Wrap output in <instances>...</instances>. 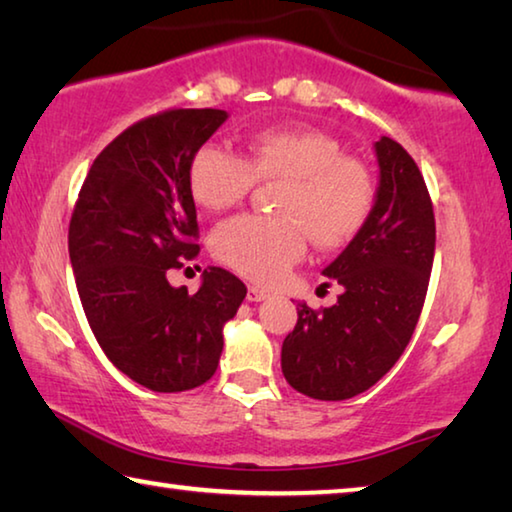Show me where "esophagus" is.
I'll return each instance as SVG.
<instances>
[{"label": "esophagus", "mask_w": 512, "mask_h": 512, "mask_svg": "<svg viewBox=\"0 0 512 512\" xmlns=\"http://www.w3.org/2000/svg\"><path fill=\"white\" fill-rule=\"evenodd\" d=\"M246 298H248V302H262V300L268 298V291L259 289V287H248Z\"/></svg>", "instance_id": "34e87169"}]
</instances>
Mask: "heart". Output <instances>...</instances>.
<instances>
[{
  "instance_id": "heart-1",
  "label": "heart",
  "mask_w": 512,
  "mask_h": 512,
  "mask_svg": "<svg viewBox=\"0 0 512 512\" xmlns=\"http://www.w3.org/2000/svg\"><path fill=\"white\" fill-rule=\"evenodd\" d=\"M259 183H280L277 216H237L212 235L216 259L255 282L271 284L300 262L305 239L341 248L366 225L375 185L366 164L343 155L339 140L316 128L271 126L250 135L246 155L205 144L189 162L194 201L210 212L239 205Z\"/></svg>"
}]
</instances>
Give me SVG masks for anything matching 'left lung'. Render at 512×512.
I'll list each match as a JSON object with an SVG mask.
<instances>
[{
  "label": "left lung",
  "instance_id": "1",
  "mask_svg": "<svg viewBox=\"0 0 512 512\" xmlns=\"http://www.w3.org/2000/svg\"><path fill=\"white\" fill-rule=\"evenodd\" d=\"M379 183L366 225L323 275L343 293L323 311L298 305L282 372L298 393L336 402L368 391L409 345L427 296L436 221L418 164L391 137L375 142Z\"/></svg>",
  "mask_w": 512,
  "mask_h": 512
}]
</instances>
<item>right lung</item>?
<instances>
[{
	"mask_svg": "<svg viewBox=\"0 0 512 512\" xmlns=\"http://www.w3.org/2000/svg\"><path fill=\"white\" fill-rule=\"evenodd\" d=\"M225 119V110L180 108L126 128L92 162L69 221V262L94 339L155 393L214 375L223 327L246 298V284L219 266L205 268L196 293L167 277L201 250L189 162Z\"/></svg>",
	"mask_w": 512,
	"mask_h": 512,
	"instance_id": "obj_1",
	"label": "right lung"
}]
</instances>
